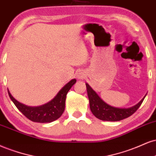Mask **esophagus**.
Wrapping results in <instances>:
<instances>
[{
	"label": "esophagus",
	"instance_id": "34e87169",
	"mask_svg": "<svg viewBox=\"0 0 156 156\" xmlns=\"http://www.w3.org/2000/svg\"><path fill=\"white\" fill-rule=\"evenodd\" d=\"M77 77H78V78H82V77H83V76H82V74H79L78 76H77Z\"/></svg>",
	"mask_w": 156,
	"mask_h": 156
}]
</instances>
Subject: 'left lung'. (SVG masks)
I'll return each mask as SVG.
<instances>
[{"label":"left lung","mask_w":156,"mask_h":156,"mask_svg":"<svg viewBox=\"0 0 156 156\" xmlns=\"http://www.w3.org/2000/svg\"><path fill=\"white\" fill-rule=\"evenodd\" d=\"M86 87H87L91 112L97 118L104 121H119L129 118L139 109L146 96H144L136 105L131 108L128 109L115 108L104 102L96 94V93L90 87L88 84H86Z\"/></svg>","instance_id":"1"}]
</instances>
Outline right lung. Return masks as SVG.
<instances>
[{
  "label": "right lung",
  "instance_id": "obj_1",
  "mask_svg": "<svg viewBox=\"0 0 156 156\" xmlns=\"http://www.w3.org/2000/svg\"><path fill=\"white\" fill-rule=\"evenodd\" d=\"M76 80L74 79L68 82L58 92L56 96L48 103L39 107H27L20 103L12 97L9 92V96L13 103L23 114L33 122H51L61 116L65 109V102L66 95L71 87L74 85Z\"/></svg>",
  "mask_w": 156,
  "mask_h": 156
}]
</instances>
